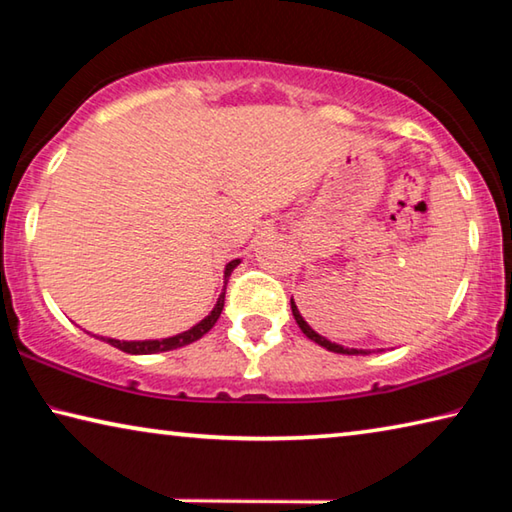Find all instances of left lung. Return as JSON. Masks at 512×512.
<instances>
[{
	"instance_id": "8db88e82",
	"label": "left lung",
	"mask_w": 512,
	"mask_h": 512,
	"mask_svg": "<svg viewBox=\"0 0 512 512\" xmlns=\"http://www.w3.org/2000/svg\"><path fill=\"white\" fill-rule=\"evenodd\" d=\"M291 311H293V318H296V323H298V327L302 329V334L307 336V339H311L314 343H318V345H323L325 350H329V352H336V354H366V350H354V348H343V345H339V343H332L329 339H325V336H320L316 329H311L309 327V323L305 318L300 316V311H298V307H296V302H293V298H291Z\"/></svg>"
}]
</instances>
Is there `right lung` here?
<instances>
[{"label": "right lung", "mask_w": 512, "mask_h": 512, "mask_svg": "<svg viewBox=\"0 0 512 512\" xmlns=\"http://www.w3.org/2000/svg\"><path fill=\"white\" fill-rule=\"evenodd\" d=\"M239 264H241V259H232V262L225 264L223 289L219 293V298H216V305L212 307L210 314H207L203 320H198L194 327H189L187 332H180L176 336H167V339H149V341H119V339H110V336H94V334L92 336H94V339H99V341L110 343L112 348H117L121 352H128V354H158V352H169V350H176V348H183V345L194 343V341L201 339V336L210 332L216 320H219L221 311H223V302H225V284H228L230 273L235 271Z\"/></svg>", "instance_id": "right-lung-1"}]
</instances>
